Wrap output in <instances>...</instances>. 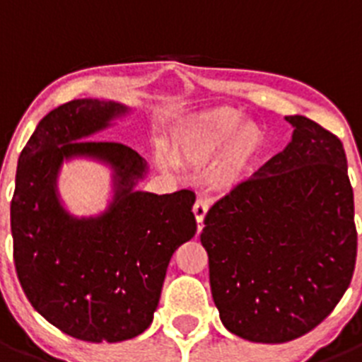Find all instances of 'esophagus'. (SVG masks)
Returning <instances> with one entry per match:
<instances>
[{"instance_id": "esophagus-1", "label": "esophagus", "mask_w": 362, "mask_h": 362, "mask_svg": "<svg viewBox=\"0 0 362 362\" xmlns=\"http://www.w3.org/2000/svg\"><path fill=\"white\" fill-rule=\"evenodd\" d=\"M206 212H209V201L204 199V197H199V199L196 201V204H194V216H196L197 228L199 230L203 228V221Z\"/></svg>"}]
</instances>
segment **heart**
<instances>
[{"label": "heart", "instance_id": "1", "mask_svg": "<svg viewBox=\"0 0 362 362\" xmlns=\"http://www.w3.org/2000/svg\"><path fill=\"white\" fill-rule=\"evenodd\" d=\"M235 110H217L204 117L181 141L183 158L196 165L212 161L221 152V174L233 177L245 172L263 146V132L257 124L241 123Z\"/></svg>", "mask_w": 362, "mask_h": 362}]
</instances>
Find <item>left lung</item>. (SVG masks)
Returning <instances> with one entry per match:
<instances>
[{
    "mask_svg": "<svg viewBox=\"0 0 362 362\" xmlns=\"http://www.w3.org/2000/svg\"><path fill=\"white\" fill-rule=\"evenodd\" d=\"M292 141L204 217L210 288L226 330L286 343L313 330L350 286L354 190L337 136L286 116Z\"/></svg>",
    "mask_w": 362,
    "mask_h": 362,
    "instance_id": "8db88e82",
    "label": "left lung"
}]
</instances>
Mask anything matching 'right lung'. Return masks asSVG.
Returning <instances> with one entry per match:
<instances>
[{
	"mask_svg": "<svg viewBox=\"0 0 362 362\" xmlns=\"http://www.w3.org/2000/svg\"><path fill=\"white\" fill-rule=\"evenodd\" d=\"M129 108L74 99L49 112L16 170L11 230L18 279L50 325L88 343L143 334L153 319L170 257L196 235V194L134 190L145 159L130 146L88 137ZM90 157L115 172V197L101 216L76 218L57 196L63 160Z\"/></svg>",
	"mask_w": 362,
	"mask_h": 362,
	"instance_id": "obj_1",
	"label": "right lung"
}]
</instances>
